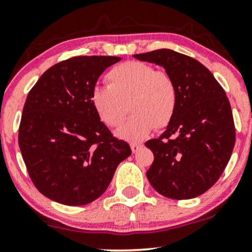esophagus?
I'll return each mask as SVG.
<instances>
[{
    "mask_svg": "<svg viewBox=\"0 0 252 252\" xmlns=\"http://www.w3.org/2000/svg\"><path fill=\"white\" fill-rule=\"evenodd\" d=\"M130 147H131L132 153H137L138 150L142 148L143 146H142V144H141V143H131V144H130Z\"/></svg>",
    "mask_w": 252,
    "mask_h": 252,
    "instance_id": "1",
    "label": "esophagus"
}]
</instances>
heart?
Listing matches in <instances>:
<instances>
[{
	"label": "heart",
	"instance_id": "1",
	"mask_svg": "<svg viewBox=\"0 0 252 252\" xmlns=\"http://www.w3.org/2000/svg\"><path fill=\"white\" fill-rule=\"evenodd\" d=\"M106 88L92 90L90 102L102 122L130 142L142 141L153 129L172 122L179 103V92L170 74L142 62H126L111 68L105 76Z\"/></svg>",
	"mask_w": 252,
	"mask_h": 252
}]
</instances>
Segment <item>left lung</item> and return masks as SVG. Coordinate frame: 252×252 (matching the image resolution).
Listing matches in <instances>:
<instances>
[{"label":"left lung","instance_id":"8db88e82","mask_svg":"<svg viewBox=\"0 0 252 252\" xmlns=\"http://www.w3.org/2000/svg\"><path fill=\"white\" fill-rule=\"evenodd\" d=\"M134 58L162 66L179 92L178 108L166 131L146 142L154 154L147 178L167 198L201 195L220 178L235 147L226 94L213 74L189 56L162 48Z\"/></svg>","mask_w":252,"mask_h":252}]
</instances>
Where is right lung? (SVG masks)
<instances>
[{"label":"right lung","instance_id":"add662e5","mask_svg":"<svg viewBox=\"0 0 252 252\" xmlns=\"http://www.w3.org/2000/svg\"><path fill=\"white\" fill-rule=\"evenodd\" d=\"M120 57H74L48 68L28 94L19 146L28 174L51 200L80 206L108 189L117 166L131 154L90 102L100 74Z\"/></svg>","mask_w":252,"mask_h":252}]
</instances>
